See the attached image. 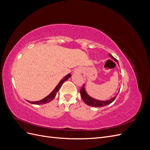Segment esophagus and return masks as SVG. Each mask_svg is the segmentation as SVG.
Wrapping results in <instances>:
<instances>
[{"mask_svg":"<svg viewBox=\"0 0 150 150\" xmlns=\"http://www.w3.org/2000/svg\"><path fill=\"white\" fill-rule=\"evenodd\" d=\"M82 72V69H81V68H77V69H76L74 71V73H81V72Z\"/></svg>","mask_w":150,"mask_h":150,"instance_id":"34e87169","label":"esophagus"}]
</instances>
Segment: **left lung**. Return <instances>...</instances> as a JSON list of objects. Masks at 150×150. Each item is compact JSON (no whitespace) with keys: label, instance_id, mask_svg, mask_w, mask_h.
<instances>
[{"label":"left lung","instance_id":"1","mask_svg":"<svg viewBox=\"0 0 150 150\" xmlns=\"http://www.w3.org/2000/svg\"><path fill=\"white\" fill-rule=\"evenodd\" d=\"M109 56H110L112 59H113L115 61H116L117 63V64H118V66H119L118 61H117V59H116L111 55V54H109ZM80 94H81V98H82L83 101L86 104H87V105L93 106V107L101 108V107L107 106V105H108V104H111V103L114 101L115 99H116V98L117 96V94H118V93L116 94V96L110 99L109 100H106V101L98 100V99H94V98H92L91 96H89V95L88 94L87 91H86V90L85 84H84L82 89H81V91H80Z\"/></svg>","mask_w":150,"mask_h":150}]
</instances>
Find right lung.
Listing matches in <instances>:
<instances>
[{
	"instance_id": "obj_1",
	"label": "right lung",
	"mask_w": 150,
	"mask_h": 150,
	"mask_svg": "<svg viewBox=\"0 0 150 150\" xmlns=\"http://www.w3.org/2000/svg\"><path fill=\"white\" fill-rule=\"evenodd\" d=\"M71 74H68L66 76H65L64 78H63L59 81V83H58V84L56 86V87L50 93L48 96L45 97L44 99H41V100L38 101H28L31 104H46V103L51 102L52 100H53V99L56 96L57 92L59 91L62 84L64 83L65 81H67L69 78H71Z\"/></svg>"
}]
</instances>
